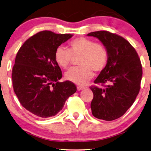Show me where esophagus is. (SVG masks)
Here are the masks:
<instances>
[{"label":"esophagus","instance_id":"1","mask_svg":"<svg viewBox=\"0 0 151 151\" xmlns=\"http://www.w3.org/2000/svg\"><path fill=\"white\" fill-rule=\"evenodd\" d=\"M77 88H78V91H81L82 89H84V87H83V86H78Z\"/></svg>","mask_w":151,"mask_h":151}]
</instances>
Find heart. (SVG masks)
<instances>
[{"label":"heart","instance_id":"heart-1","mask_svg":"<svg viewBox=\"0 0 151 151\" xmlns=\"http://www.w3.org/2000/svg\"><path fill=\"white\" fill-rule=\"evenodd\" d=\"M79 56L78 65L80 67L70 69L66 72L65 78L75 84L84 85L92 78L93 70L98 72L104 69L108 53L102 45L85 38L72 40L69 45V49L59 47L55 53V61L63 69H67L73 58Z\"/></svg>","mask_w":151,"mask_h":151}]
</instances>
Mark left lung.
<instances>
[{"label":"left lung","mask_w":151,"mask_h":151,"mask_svg":"<svg viewBox=\"0 0 151 151\" xmlns=\"http://www.w3.org/2000/svg\"><path fill=\"white\" fill-rule=\"evenodd\" d=\"M102 43L108 53L106 65L91 86L93 98L92 114L96 118L112 121L127 112L139 93L142 76L141 62L135 49L120 36L106 31L91 32Z\"/></svg>","instance_id":"obj_1"}]
</instances>
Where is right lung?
Instances as JSON below:
<instances>
[{
	"instance_id": "obj_1",
	"label": "right lung",
	"mask_w": 151,
	"mask_h": 151,
	"mask_svg": "<svg viewBox=\"0 0 151 151\" xmlns=\"http://www.w3.org/2000/svg\"><path fill=\"white\" fill-rule=\"evenodd\" d=\"M72 36L42 31L18 51L12 69L14 92L22 106L36 116H54L77 91L71 82H58L62 71L55 60L56 49Z\"/></svg>"
}]
</instances>
